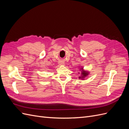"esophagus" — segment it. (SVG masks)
Instances as JSON below:
<instances>
[{
  "label": "esophagus",
  "mask_w": 129,
  "mask_h": 129,
  "mask_svg": "<svg viewBox=\"0 0 129 129\" xmlns=\"http://www.w3.org/2000/svg\"><path fill=\"white\" fill-rule=\"evenodd\" d=\"M58 63H59L60 65H64V62L63 61H60Z\"/></svg>",
  "instance_id": "1"
}]
</instances>
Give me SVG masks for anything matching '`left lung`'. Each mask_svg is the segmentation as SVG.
Here are the masks:
<instances>
[{"mask_svg": "<svg viewBox=\"0 0 129 129\" xmlns=\"http://www.w3.org/2000/svg\"><path fill=\"white\" fill-rule=\"evenodd\" d=\"M80 71H81V76H79V79H82V80H84V78L85 77H87L89 74V72H88V71H84V70H83V67H81L80 68Z\"/></svg>", "mask_w": 129, "mask_h": 129, "instance_id": "obj_1", "label": "left lung"}]
</instances>
